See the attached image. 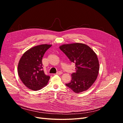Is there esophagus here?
I'll list each match as a JSON object with an SVG mask.
<instances>
[{
	"mask_svg": "<svg viewBox=\"0 0 123 123\" xmlns=\"http://www.w3.org/2000/svg\"><path fill=\"white\" fill-rule=\"evenodd\" d=\"M62 71H58L56 72V74H57V75H61V74H62Z\"/></svg>",
	"mask_w": 123,
	"mask_h": 123,
	"instance_id": "34e87169",
	"label": "esophagus"
}]
</instances>
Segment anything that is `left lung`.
Returning a JSON list of instances; mask_svg holds the SVG:
<instances>
[{"mask_svg": "<svg viewBox=\"0 0 123 123\" xmlns=\"http://www.w3.org/2000/svg\"><path fill=\"white\" fill-rule=\"evenodd\" d=\"M71 62L75 64L76 72L66 86L75 93L86 91L97 79L99 62L97 55L87 45L80 43L63 44L59 47Z\"/></svg>", "mask_w": 123, "mask_h": 123, "instance_id": "obj_1", "label": "left lung"}]
</instances>
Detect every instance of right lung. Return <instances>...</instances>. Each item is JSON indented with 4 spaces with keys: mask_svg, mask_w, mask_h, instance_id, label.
<instances>
[{
    "mask_svg": "<svg viewBox=\"0 0 123 123\" xmlns=\"http://www.w3.org/2000/svg\"><path fill=\"white\" fill-rule=\"evenodd\" d=\"M52 45L44 44L33 47L22 56L18 65V73L26 87L36 91L46 86L50 76L43 70L42 59L46 51Z\"/></svg>",
    "mask_w": 123,
    "mask_h": 123,
    "instance_id": "add662e5",
    "label": "right lung"
}]
</instances>
